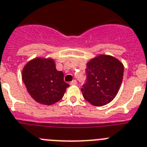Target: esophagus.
<instances>
[{
  "label": "esophagus",
  "mask_w": 147,
  "mask_h": 147,
  "mask_svg": "<svg viewBox=\"0 0 147 147\" xmlns=\"http://www.w3.org/2000/svg\"><path fill=\"white\" fill-rule=\"evenodd\" d=\"M77 84V81L76 80H73L72 82L70 83V85H76Z\"/></svg>",
  "instance_id": "34e87169"
}]
</instances>
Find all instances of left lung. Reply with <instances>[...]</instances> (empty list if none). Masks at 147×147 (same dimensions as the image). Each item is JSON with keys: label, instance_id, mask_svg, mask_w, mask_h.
<instances>
[{"label": "left lung", "instance_id": "left-lung-1", "mask_svg": "<svg viewBox=\"0 0 147 147\" xmlns=\"http://www.w3.org/2000/svg\"><path fill=\"white\" fill-rule=\"evenodd\" d=\"M86 81L81 91L93 106L109 104L117 95L123 76V65L111 55H100L86 63Z\"/></svg>", "mask_w": 147, "mask_h": 147}]
</instances>
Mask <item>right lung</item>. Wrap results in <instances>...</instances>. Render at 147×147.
Masks as SVG:
<instances>
[{"label":"right lung","mask_w":147,"mask_h":147,"mask_svg":"<svg viewBox=\"0 0 147 147\" xmlns=\"http://www.w3.org/2000/svg\"><path fill=\"white\" fill-rule=\"evenodd\" d=\"M22 80L32 98L43 105L59 101L69 86L63 81V72L56 69L52 58H36L29 61L23 69Z\"/></svg>","instance_id":"1"}]
</instances>
